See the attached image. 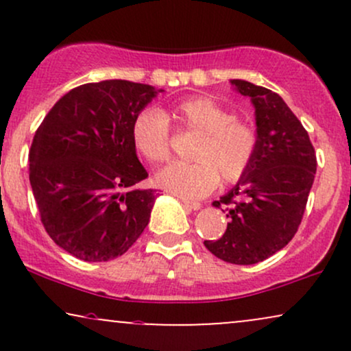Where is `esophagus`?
I'll return each instance as SVG.
<instances>
[{"label": "esophagus", "instance_id": "esophagus-1", "mask_svg": "<svg viewBox=\"0 0 351 351\" xmlns=\"http://www.w3.org/2000/svg\"><path fill=\"white\" fill-rule=\"evenodd\" d=\"M181 203H183V206L186 209H191V211H198L201 209V203L198 201H188V199H181Z\"/></svg>", "mask_w": 351, "mask_h": 351}]
</instances>
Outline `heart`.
<instances>
[{"instance_id": "obj_1", "label": "heart", "mask_w": 351, "mask_h": 351, "mask_svg": "<svg viewBox=\"0 0 351 351\" xmlns=\"http://www.w3.org/2000/svg\"><path fill=\"white\" fill-rule=\"evenodd\" d=\"M173 119L189 132L201 135L191 165L175 163L156 175V183L183 196L201 198L217 181L236 183L247 173L256 156L259 136L251 123L211 97H191L171 110ZM132 138L145 158L163 163L170 158V125L160 110L147 108L135 117Z\"/></svg>"}]
</instances>
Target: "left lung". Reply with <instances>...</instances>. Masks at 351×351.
Returning <instances> with one entry per match:
<instances>
[{"instance_id":"8db88e82","label":"left lung","mask_w":351,"mask_h":351,"mask_svg":"<svg viewBox=\"0 0 351 351\" xmlns=\"http://www.w3.org/2000/svg\"><path fill=\"white\" fill-rule=\"evenodd\" d=\"M231 84L256 108L259 145L247 173L213 203L224 208L229 223L223 236L204 245L226 263L251 265L295 236L315 178L317 156L307 130L279 94L247 80Z\"/></svg>"}]
</instances>
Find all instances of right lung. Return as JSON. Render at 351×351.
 I'll list each match as a JSON object with an SVG mask.
<instances>
[{
	"label": "right lung",
	"instance_id": "obj_1",
	"mask_svg": "<svg viewBox=\"0 0 351 351\" xmlns=\"http://www.w3.org/2000/svg\"><path fill=\"white\" fill-rule=\"evenodd\" d=\"M147 84L102 80L60 97L36 130L29 181L44 229L86 263L134 245L150 221L156 189L136 156L132 125L156 94Z\"/></svg>",
	"mask_w": 351,
	"mask_h": 351
}]
</instances>
